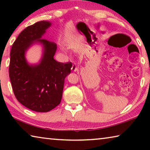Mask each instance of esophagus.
I'll return each instance as SVG.
<instances>
[{"label":"esophagus","mask_w":150,"mask_h":150,"mask_svg":"<svg viewBox=\"0 0 150 150\" xmlns=\"http://www.w3.org/2000/svg\"><path fill=\"white\" fill-rule=\"evenodd\" d=\"M71 71H74V72H76L78 71V67H77V65L75 64V63L73 64L72 67H71Z\"/></svg>","instance_id":"obj_1"}]
</instances>
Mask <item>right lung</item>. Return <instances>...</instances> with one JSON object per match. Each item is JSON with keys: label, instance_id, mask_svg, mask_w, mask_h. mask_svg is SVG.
Wrapping results in <instances>:
<instances>
[{"label": "right lung", "instance_id": "1", "mask_svg": "<svg viewBox=\"0 0 150 150\" xmlns=\"http://www.w3.org/2000/svg\"><path fill=\"white\" fill-rule=\"evenodd\" d=\"M51 25L44 20L28 26L17 37L11 51L9 77L14 95L22 105L39 112L50 111L59 105L65 78L72 67L71 62L55 61L56 44L42 38ZM34 43L42 45L43 55L39 64L32 65L25 54Z\"/></svg>", "mask_w": 150, "mask_h": 150}]
</instances>
